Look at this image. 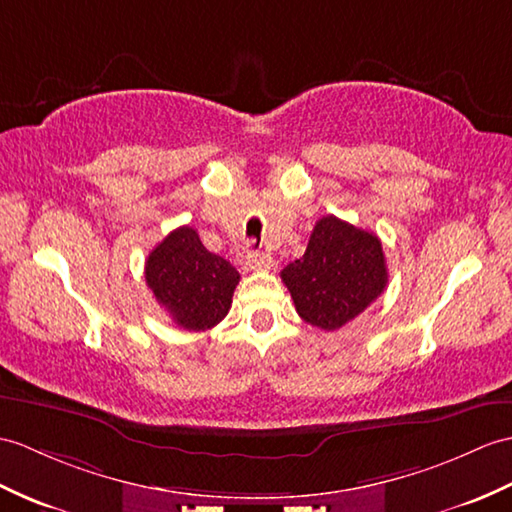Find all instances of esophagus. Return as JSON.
Instances as JSON below:
<instances>
[{"mask_svg":"<svg viewBox=\"0 0 512 512\" xmlns=\"http://www.w3.org/2000/svg\"><path fill=\"white\" fill-rule=\"evenodd\" d=\"M246 266L251 270H270L272 257L266 253H248L246 255Z\"/></svg>","mask_w":512,"mask_h":512,"instance_id":"1","label":"esophagus"}]
</instances>
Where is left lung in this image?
I'll return each mask as SVG.
<instances>
[{"mask_svg": "<svg viewBox=\"0 0 512 512\" xmlns=\"http://www.w3.org/2000/svg\"><path fill=\"white\" fill-rule=\"evenodd\" d=\"M281 279L305 323L336 331L384 292L388 268L375 233L325 216L316 222L305 255L285 266Z\"/></svg>", "mask_w": 512, "mask_h": 512, "instance_id": "8db88e82", "label": "left lung"}]
</instances>
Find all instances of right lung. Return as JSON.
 <instances>
[{"label": "right lung", "mask_w": 512, "mask_h": 512, "mask_svg": "<svg viewBox=\"0 0 512 512\" xmlns=\"http://www.w3.org/2000/svg\"><path fill=\"white\" fill-rule=\"evenodd\" d=\"M146 283L178 327L205 331L229 314L240 272L209 253L192 227H178L152 248Z\"/></svg>", "instance_id": "obj_1"}]
</instances>
